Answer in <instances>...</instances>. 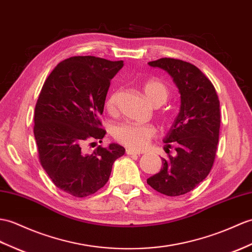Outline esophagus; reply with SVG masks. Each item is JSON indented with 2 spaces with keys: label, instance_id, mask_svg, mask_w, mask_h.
Wrapping results in <instances>:
<instances>
[{
  "label": "esophagus",
  "instance_id": "esophagus-1",
  "mask_svg": "<svg viewBox=\"0 0 252 252\" xmlns=\"http://www.w3.org/2000/svg\"><path fill=\"white\" fill-rule=\"evenodd\" d=\"M126 153L127 156H139L140 153H136V151H134L132 149H126Z\"/></svg>",
  "mask_w": 252,
  "mask_h": 252
}]
</instances>
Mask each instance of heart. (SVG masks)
I'll return each instance as SVG.
<instances>
[{
	"instance_id": "heart-1",
	"label": "heart",
	"mask_w": 252,
	"mask_h": 252,
	"mask_svg": "<svg viewBox=\"0 0 252 252\" xmlns=\"http://www.w3.org/2000/svg\"><path fill=\"white\" fill-rule=\"evenodd\" d=\"M145 96L154 106H161L169 96L167 86L158 79H149L143 86ZM120 92L113 91L105 101V107L109 114H116ZM156 127L153 125H136L124 122L114 126L113 136L120 143L132 150H143L149 145L150 140L156 135Z\"/></svg>"
}]
</instances>
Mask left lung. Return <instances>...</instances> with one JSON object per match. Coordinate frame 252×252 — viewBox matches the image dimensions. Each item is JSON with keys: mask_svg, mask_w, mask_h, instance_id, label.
<instances>
[{"mask_svg": "<svg viewBox=\"0 0 252 252\" xmlns=\"http://www.w3.org/2000/svg\"><path fill=\"white\" fill-rule=\"evenodd\" d=\"M153 67L164 69L173 77L180 93V110L167 135L165 150L177 155L162 158L163 168L147 179L156 191L178 196L192 191L212 169L220 130V102L205 74L193 64L172 58L151 61Z\"/></svg>", "mask_w": 252, "mask_h": 252, "instance_id": "8db88e82", "label": "left lung"}]
</instances>
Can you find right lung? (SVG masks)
Here are the masks:
<instances>
[{
    "mask_svg": "<svg viewBox=\"0 0 252 252\" xmlns=\"http://www.w3.org/2000/svg\"><path fill=\"white\" fill-rule=\"evenodd\" d=\"M124 61L77 56L60 62L40 90L34 112V136L39 162L57 188L76 197L95 193L106 185L114 162L126 149L118 144L97 146L91 155L87 144L102 143L103 114L110 80Z\"/></svg>",
    "mask_w": 252,
    "mask_h": 252,
    "instance_id": "1",
    "label": "right lung"
}]
</instances>
